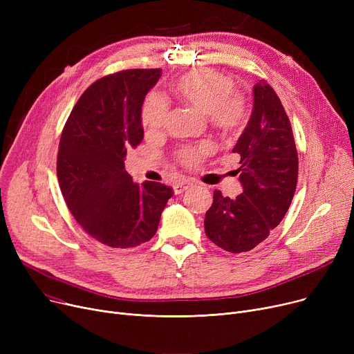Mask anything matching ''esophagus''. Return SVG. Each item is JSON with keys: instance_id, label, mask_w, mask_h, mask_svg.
<instances>
[{"instance_id": "obj_1", "label": "esophagus", "mask_w": 354, "mask_h": 354, "mask_svg": "<svg viewBox=\"0 0 354 354\" xmlns=\"http://www.w3.org/2000/svg\"><path fill=\"white\" fill-rule=\"evenodd\" d=\"M194 185H195V182H194V180H189V179L179 180V182H176V183L174 185V192H175L176 195L183 194L185 191H188L189 188H192Z\"/></svg>"}]
</instances>
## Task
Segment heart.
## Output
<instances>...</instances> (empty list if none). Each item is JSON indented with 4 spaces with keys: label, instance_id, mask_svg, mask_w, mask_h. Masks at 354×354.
<instances>
[{
    "label": "heart",
    "instance_id": "1",
    "mask_svg": "<svg viewBox=\"0 0 354 354\" xmlns=\"http://www.w3.org/2000/svg\"><path fill=\"white\" fill-rule=\"evenodd\" d=\"M175 95L202 115H208L209 122L224 133H238L248 120L247 100L234 93V82L211 68L195 70L183 74L174 84ZM167 107L162 97H147L142 107V124L149 133L160 130L166 122ZM211 151L209 143L196 147H185L179 159L185 165H196Z\"/></svg>",
    "mask_w": 354,
    "mask_h": 354
}]
</instances>
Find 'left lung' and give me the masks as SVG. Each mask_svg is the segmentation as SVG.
Listing matches in <instances>:
<instances>
[{
	"instance_id": "obj_1",
	"label": "left lung",
	"mask_w": 354,
	"mask_h": 354,
	"mask_svg": "<svg viewBox=\"0 0 354 354\" xmlns=\"http://www.w3.org/2000/svg\"><path fill=\"white\" fill-rule=\"evenodd\" d=\"M251 118L232 152L243 194L235 199L214 192L205 234L219 248L239 254L255 248L280 224L297 187L299 156L292 129L277 93L266 82L252 87Z\"/></svg>"
}]
</instances>
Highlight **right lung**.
<instances>
[{"label": "right lung", "mask_w": 354, "mask_h": 354, "mask_svg": "<svg viewBox=\"0 0 354 354\" xmlns=\"http://www.w3.org/2000/svg\"><path fill=\"white\" fill-rule=\"evenodd\" d=\"M162 71L124 70L93 83L63 129L57 178L67 207L82 228L111 248L151 239L171 187L138 185L126 169L129 149L143 140L142 106Z\"/></svg>", "instance_id": "add662e5"}]
</instances>
